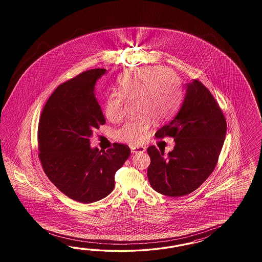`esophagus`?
<instances>
[{
    "label": "esophagus",
    "mask_w": 262,
    "mask_h": 262,
    "mask_svg": "<svg viewBox=\"0 0 262 262\" xmlns=\"http://www.w3.org/2000/svg\"><path fill=\"white\" fill-rule=\"evenodd\" d=\"M130 150H132L133 154H136V152H143V151H146V148L140 147V146H132Z\"/></svg>",
    "instance_id": "obj_1"
}]
</instances>
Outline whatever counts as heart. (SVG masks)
I'll use <instances>...</instances> for the list:
<instances>
[{"label": "heart", "instance_id": "1", "mask_svg": "<svg viewBox=\"0 0 262 262\" xmlns=\"http://www.w3.org/2000/svg\"><path fill=\"white\" fill-rule=\"evenodd\" d=\"M117 91L106 97L103 113L106 119L118 123L125 115L127 101L136 100L139 115L117 130V138L128 144L142 143L148 136L151 118L168 119L178 107L180 91L172 73L161 67H146L129 72L117 82Z\"/></svg>", "mask_w": 262, "mask_h": 262}]
</instances>
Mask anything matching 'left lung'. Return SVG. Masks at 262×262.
Listing matches in <instances>:
<instances>
[{
  "label": "left lung",
  "instance_id": "left-lung-1",
  "mask_svg": "<svg viewBox=\"0 0 262 262\" xmlns=\"http://www.w3.org/2000/svg\"><path fill=\"white\" fill-rule=\"evenodd\" d=\"M183 103L174 118L156 133L174 137V150L164 157L148 148V179L154 190L181 197L196 190L213 172L227 133V122L210 91L198 79L185 84Z\"/></svg>",
  "mask_w": 262,
  "mask_h": 262
}]
</instances>
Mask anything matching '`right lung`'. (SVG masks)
I'll list each match as a JSON object with an SVG mask.
<instances>
[{
	"instance_id": "add662e5",
	"label": "right lung",
	"mask_w": 262,
	"mask_h": 262,
	"mask_svg": "<svg viewBox=\"0 0 262 262\" xmlns=\"http://www.w3.org/2000/svg\"><path fill=\"white\" fill-rule=\"evenodd\" d=\"M105 69H91L58 85L38 123V158L49 180L67 197L82 204L105 198L127 158V145L91 149L90 136L105 123L94 89Z\"/></svg>"
}]
</instances>
